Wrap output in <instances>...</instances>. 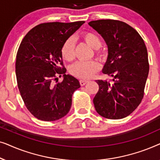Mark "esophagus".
<instances>
[{"label":"esophagus","mask_w":160,"mask_h":160,"mask_svg":"<svg viewBox=\"0 0 160 160\" xmlns=\"http://www.w3.org/2000/svg\"><path fill=\"white\" fill-rule=\"evenodd\" d=\"M87 82H88V81H87V80H80L81 86H84V85L86 84Z\"/></svg>","instance_id":"34e87169"}]
</instances>
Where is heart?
<instances>
[{"label": "heart", "mask_w": 160, "mask_h": 160, "mask_svg": "<svg viewBox=\"0 0 160 160\" xmlns=\"http://www.w3.org/2000/svg\"><path fill=\"white\" fill-rule=\"evenodd\" d=\"M82 38L87 44L95 49V54L100 60L105 59V54L100 51L102 41L97 34L92 32H85L82 34ZM61 55L65 60L72 61L75 58V42L73 38H68L63 43L61 48ZM100 67L95 60L78 61L71 65L69 71L71 75L82 79L90 78L99 71Z\"/></svg>", "instance_id": "heart-1"}]
</instances>
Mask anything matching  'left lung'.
I'll return each instance as SVG.
<instances>
[{"instance_id": "left-lung-1", "label": "left lung", "mask_w": 160, "mask_h": 160, "mask_svg": "<svg viewBox=\"0 0 160 160\" xmlns=\"http://www.w3.org/2000/svg\"><path fill=\"white\" fill-rule=\"evenodd\" d=\"M106 41L108 58L102 73L112 83L96 80L99 90L95 110L107 119H119L134 111L143 98L149 64L147 49L138 32L124 22L100 19L88 23Z\"/></svg>"}]
</instances>
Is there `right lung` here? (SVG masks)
<instances>
[{"instance_id":"1","label":"right lung","mask_w":160,"mask_h":160,"mask_svg":"<svg viewBox=\"0 0 160 160\" xmlns=\"http://www.w3.org/2000/svg\"><path fill=\"white\" fill-rule=\"evenodd\" d=\"M84 22L40 24L19 45L15 67L17 86L25 106L38 119L56 121L71 109L72 95L81 86L77 78L65 74L61 48ZM62 74L63 82L58 83L56 76Z\"/></svg>"}]
</instances>
